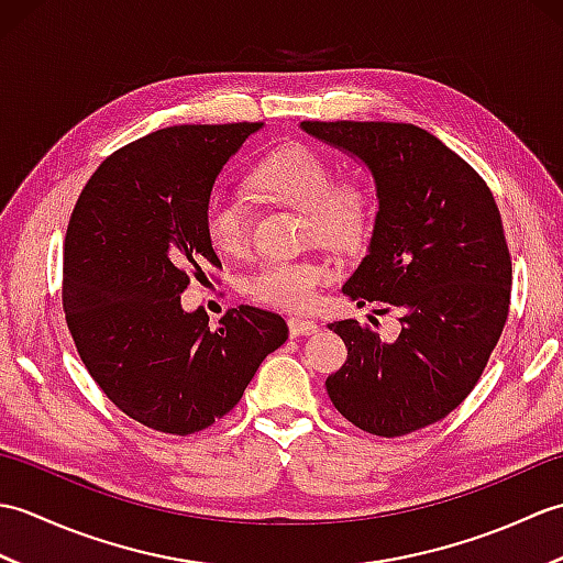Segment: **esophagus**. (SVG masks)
<instances>
[{
    "label": "esophagus",
    "mask_w": 563,
    "mask_h": 563,
    "mask_svg": "<svg viewBox=\"0 0 563 563\" xmlns=\"http://www.w3.org/2000/svg\"><path fill=\"white\" fill-rule=\"evenodd\" d=\"M288 329H290V336L300 339V336H312V333H314L319 327H317V321H312V319L290 317V319H288Z\"/></svg>",
    "instance_id": "obj_1"
}]
</instances>
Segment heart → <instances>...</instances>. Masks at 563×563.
Returning <instances> with one entry per match:
<instances>
[{"label":"heart","mask_w":563,"mask_h":563,"mask_svg":"<svg viewBox=\"0 0 563 563\" xmlns=\"http://www.w3.org/2000/svg\"><path fill=\"white\" fill-rule=\"evenodd\" d=\"M249 186L305 218V236L321 244L353 249L373 227L375 194L363 176H336L333 162L307 142H285L249 172ZM202 230L214 251L242 256L249 249V214L236 196L214 190L202 206ZM336 278L327 258L266 261L246 278L251 300L275 309H309L321 288Z\"/></svg>","instance_id":"1"}]
</instances>
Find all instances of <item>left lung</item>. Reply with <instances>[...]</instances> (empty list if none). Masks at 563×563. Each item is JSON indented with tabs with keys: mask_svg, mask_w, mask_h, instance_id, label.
I'll return each mask as SVG.
<instances>
[{
	"mask_svg": "<svg viewBox=\"0 0 563 563\" xmlns=\"http://www.w3.org/2000/svg\"><path fill=\"white\" fill-rule=\"evenodd\" d=\"M302 130L373 172L375 230L343 292L401 314L394 343L355 319L329 324L349 349L327 379L329 399L365 433H413L457 409L504 333L512 266L494 194L418 125L305 121Z\"/></svg>",
	"mask_w": 563,
	"mask_h": 563,
	"instance_id": "8db88e82",
	"label": "left lung"
}]
</instances>
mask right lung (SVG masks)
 I'll list each match as a JSON object with an SVG mask.
<instances>
[{"instance_id": "add662e5", "label": "right lung", "mask_w": 563, "mask_h": 563, "mask_svg": "<svg viewBox=\"0 0 563 563\" xmlns=\"http://www.w3.org/2000/svg\"><path fill=\"white\" fill-rule=\"evenodd\" d=\"M261 125H174L130 142L101 162L71 210L63 258L71 341L106 397L159 433L220 421L288 339L283 317L266 309H227L212 329L206 309L181 307L206 263L222 268L202 206Z\"/></svg>"}]
</instances>
